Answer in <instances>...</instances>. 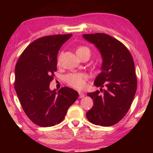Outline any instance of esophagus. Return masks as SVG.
<instances>
[{"instance_id":"esophagus-1","label":"esophagus","mask_w":153,"mask_h":153,"mask_svg":"<svg viewBox=\"0 0 153 153\" xmlns=\"http://www.w3.org/2000/svg\"><path fill=\"white\" fill-rule=\"evenodd\" d=\"M79 98H83L85 97V95L83 93H79Z\"/></svg>"}]
</instances>
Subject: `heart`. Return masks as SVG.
<instances>
[{
    "label": "heart",
    "mask_w": 153,
    "mask_h": 153,
    "mask_svg": "<svg viewBox=\"0 0 153 153\" xmlns=\"http://www.w3.org/2000/svg\"><path fill=\"white\" fill-rule=\"evenodd\" d=\"M76 53L78 57L83 55L85 53H88L91 55V51L86 47H79L76 49ZM85 79L86 76L82 73H71L66 75L65 80L69 85L74 88L81 90L84 88L85 86Z\"/></svg>",
    "instance_id": "obj_1"
}]
</instances>
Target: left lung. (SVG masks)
<instances>
[{"mask_svg": "<svg viewBox=\"0 0 153 153\" xmlns=\"http://www.w3.org/2000/svg\"><path fill=\"white\" fill-rule=\"evenodd\" d=\"M83 37L95 45L102 57L101 72L94 84L101 88L103 94L99 91L88 93L94 104L86 117L93 124L111 126L125 116L134 97L137 88L134 62L127 47L110 35L95 33Z\"/></svg>", "mask_w": 153, "mask_h": 153, "instance_id": "left-lung-1", "label": "left lung"}]
</instances>
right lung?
<instances>
[{"mask_svg": "<svg viewBox=\"0 0 153 153\" xmlns=\"http://www.w3.org/2000/svg\"><path fill=\"white\" fill-rule=\"evenodd\" d=\"M72 34L49 35L30 44L15 67L14 88L28 118L40 127H51L62 121L79 93L68 87L51 91L50 82L57 70V56Z\"/></svg>", "mask_w": 153, "mask_h": 153, "instance_id": "obj_1", "label": "right lung"}]
</instances>
